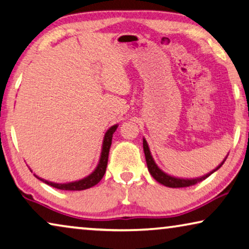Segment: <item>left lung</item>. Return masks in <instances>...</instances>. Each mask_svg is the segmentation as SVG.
I'll return each instance as SVG.
<instances>
[{
	"label": "left lung",
	"mask_w": 249,
	"mask_h": 249,
	"mask_svg": "<svg viewBox=\"0 0 249 249\" xmlns=\"http://www.w3.org/2000/svg\"><path fill=\"white\" fill-rule=\"evenodd\" d=\"M143 148H144V154H145V160H146V164H147V169L148 172L151 173V176L154 178L155 180L158 181L159 183H161L165 187H170V188H184V187H190V185H194L196 183H199L203 181L205 179H207L210 174H213V172H216L220 166L224 164V162L226 161V158L224 161H222L219 165L217 166L216 169L213 170V171L209 172L206 176L196 178V179H180V178H176V177H171L169 174H166L165 172H163L162 170L159 168L157 165V163L154 162L153 158H152L150 148H148L147 142L145 141V139H143Z\"/></svg>",
	"instance_id": "obj_1"
}]
</instances>
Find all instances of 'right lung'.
<instances>
[{
    "mask_svg": "<svg viewBox=\"0 0 249 249\" xmlns=\"http://www.w3.org/2000/svg\"><path fill=\"white\" fill-rule=\"evenodd\" d=\"M117 124L113 125L112 127H109L107 129V132L105 133V136H104V141H103V147H102V153H101V159H99V162L96 169L92 171L89 176H87L84 179L78 180V181H73V182H68V183H54L51 182V181H47L44 179H41V178L36 177L39 180H41L42 182L47 183L53 187L55 189H60V190H70V191H80V190H85V189L91 188L94 185L97 184L99 181L103 179L104 174L106 172V168H107V162H108V153H109V148L110 145H112V139H113V134L114 132L116 131L117 128Z\"/></svg>",
    "mask_w": 249,
    "mask_h": 249,
    "instance_id": "obj_1",
    "label": "right lung"
}]
</instances>
